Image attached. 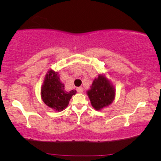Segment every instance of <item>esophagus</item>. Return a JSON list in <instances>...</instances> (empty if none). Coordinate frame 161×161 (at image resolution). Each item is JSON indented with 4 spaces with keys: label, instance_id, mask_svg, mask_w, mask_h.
I'll return each mask as SVG.
<instances>
[{
    "label": "esophagus",
    "instance_id": "esophagus-1",
    "mask_svg": "<svg viewBox=\"0 0 161 161\" xmlns=\"http://www.w3.org/2000/svg\"><path fill=\"white\" fill-rule=\"evenodd\" d=\"M77 92H79V93H83V89L82 87H78L77 88Z\"/></svg>",
    "mask_w": 161,
    "mask_h": 161
}]
</instances>
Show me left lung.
<instances>
[{
    "mask_svg": "<svg viewBox=\"0 0 161 161\" xmlns=\"http://www.w3.org/2000/svg\"><path fill=\"white\" fill-rule=\"evenodd\" d=\"M87 94L94 109L101 110L108 106L115 97V89L110 81L103 75L95 78Z\"/></svg>",
    "mask_w": 161,
    "mask_h": 161,
    "instance_id": "8db88e82",
    "label": "left lung"
}]
</instances>
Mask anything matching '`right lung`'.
<instances>
[{
  "mask_svg": "<svg viewBox=\"0 0 161 161\" xmlns=\"http://www.w3.org/2000/svg\"><path fill=\"white\" fill-rule=\"evenodd\" d=\"M75 93V90L66 91L58 72L53 70L48 71L41 89L42 99L48 107L55 111H63L67 107L70 99Z\"/></svg>",
  "mask_w": 161,
  "mask_h": 161,
  "instance_id": "add662e5",
  "label": "right lung"
}]
</instances>
